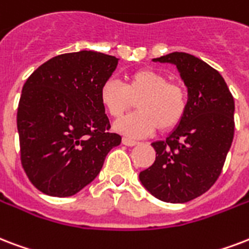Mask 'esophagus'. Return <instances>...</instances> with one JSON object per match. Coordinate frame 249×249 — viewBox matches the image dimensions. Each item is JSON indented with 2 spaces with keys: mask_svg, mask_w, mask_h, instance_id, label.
Instances as JSON below:
<instances>
[{
  "mask_svg": "<svg viewBox=\"0 0 249 249\" xmlns=\"http://www.w3.org/2000/svg\"><path fill=\"white\" fill-rule=\"evenodd\" d=\"M123 143H124L125 146H136V145H138L137 141H134V140H130V138H128V137L123 138Z\"/></svg>",
  "mask_w": 249,
  "mask_h": 249,
  "instance_id": "obj_1",
  "label": "esophagus"
}]
</instances>
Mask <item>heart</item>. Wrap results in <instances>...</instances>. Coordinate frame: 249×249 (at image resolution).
Masks as SVG:
<instances>
[{"label":"heart","instance_id":"1","mask_svg":"<svg viewBox=\"0 0 249 249\" xmlns=\"http://www.w3.org/2000/svg\"><path fill=\"white\" fill-rule=\"evenodd\" d=\"M99 99L113 119H120L134 107L140 111L116 123L115 128L126 136H146L158 128L170 132L178 128L187 115L189 95L184 85L171 82L158 70L143 68L128 74L125 85L116 79L102 83Z\"/></svg>","mask_w":249,"mask_h":249}]
</instances>
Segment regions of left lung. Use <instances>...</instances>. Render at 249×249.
Instances as JSON below:
<instances>
[{
  "mask_svg": "<svg viewBox=\"0 0 249 249\" xmlns=\"http://www.w3.org/2000/svg\"><path fill=\"white\" fill-rule=\"evenodd\" d=\"M154 61L176 65L189 107L164 141L151 143L155 162L140 172V180L158 200L188 202L209 191L221 175L234 138V98L221 74L189 53L174 52Z\"/></svg>",
  "mask_w": 249,
  "mask_h": 249,
  "instance_id": "8db88e82",
  "label": "left lung"
}]
</instances>
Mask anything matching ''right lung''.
<instances>
[{"label": "right lung", "instance_id": "obj_1", "mask_svg": "<svg viewBox=\"0 0 249 249\" xmlns=\"http://www.w3.org/2000/svg\"><path fill=\"white\" fill-rule=\"evenodd\" d=\"M117 62L94 51L65 53L39 66L23 85L17 113L20 162L40 192L78 193L120 145L99 99Z\"/></svg>", "mask_w": 249, "mask_h": 249}]
</instances>
